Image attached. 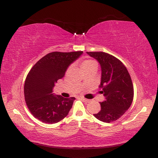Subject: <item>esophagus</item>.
<instances>
[{"mask_svg": "<svg viewBox=\"0 0 158 158\" xmlns=\"http://www.w3.org/2000/svg\"><path fill=\"white\" fill-rule=\"evenodd\" d=\"M80 99H81V100H83L84 102H89V100H88V99H85V98H80Z\"/></svg>", "mask_w": 158, "mask_h": 158, "instance_id": "1", "label": "esophagus"}]
</instances>
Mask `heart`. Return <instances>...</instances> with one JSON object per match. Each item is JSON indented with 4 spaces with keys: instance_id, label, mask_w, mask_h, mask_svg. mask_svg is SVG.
I'll return each instance as SVG.
<instances>
[{
    "instance_id": "heart-1",
    "label": "heart",
    "mask_w": 158,
    "mask_h": 158,
    "mask_svg": "<svg viewBox=\"0 0 158 158\" xmlns=\"http://www.w3.org/2000/svg\"><path fill=\"white\" fill-rule=\"evenodd\" d=\"M93 64H95V63L94 61H93L91 60H85L83 61L81 64V69H84L85 68H87V67H89L91 65H93Z\"/></svg>"
}]
</instances>
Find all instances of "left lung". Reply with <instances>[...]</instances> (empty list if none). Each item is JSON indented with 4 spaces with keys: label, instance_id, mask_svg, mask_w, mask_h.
I'll return each instance as SVG.
<instances>
[{
    "label": "left lung",
    "instance_id": "obj_1",
    "mask_svg": "<svg viewBox=\"0 0 158 158\" xmlns=\"http://www.w3.org/2000/svg\"><path fill=\"white\" fill-rule=\"evenodd\" d=\"M94 58L101 67V93L105 100L100 102V111L93 114L105 123L116 121L130 108L134 97L132 79L127 68L121 60L107 53L86 52Z\"/></svg>",
    "mask_w": 158,
    "mask_h": 158
}]
</instances>
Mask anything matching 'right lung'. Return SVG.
<instances>
[{
  "instance_id": "add662e5",
  "label": "right lung",
  "mask_w": 158,
  "mask_h": 158,
  "mask_svg": "<svg viewBox=\"0 0 158 158\" xmlns=\"http://www.w3.org/2000/svg\"><path fill=\"white\" fill-rule=\"evenodd\" d=\"M83 52H52L39 60L31 68L24 84V97L32 115L46 123H56L67 116L75 98L53 95L58 79L65 76L70 64Z\"/></svg>"
}]
</instances>
